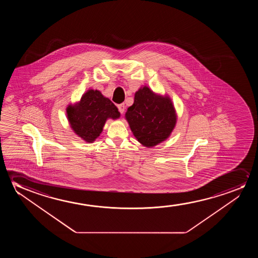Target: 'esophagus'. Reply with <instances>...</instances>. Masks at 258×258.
Returning a JSON list of instances; mask_svg holds the SVG:
<instances>
[{"mask_svg":"<svg viewBox=\"0 0 258 258\" xmlns=\"http://www.w3.org/2000/svg\"><path fill=\"white\" fill-rule=\"evenodd\" d=\"M117 107H118L119 112H120V113L122 114V113H124V111H125V106H124V104H120V105H118Z\"/></svg>","mask_w":258,"mask_h":258,"instance_id":"1","label":"esophagus"}]
</instances>
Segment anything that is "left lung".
Listing matches in <instances>:
<instances>
[{
	"instance_id": "obj_1",
	"label": "left lung",
	"mask_w": 258,
	"mask_h": 258,
	"mask_svg": "<svg viewBox=\"0 0 258 258\" xmlns=\"http://www.w3.org/2000/svg\"><path fill=\"white\" fill-rule=\"evenodd\" d=\"M126 119L139 143L146 147L166 140L176 123V114L169 98L156 95L148 87L139 89Z\"/></svg>"
}]
</instances>
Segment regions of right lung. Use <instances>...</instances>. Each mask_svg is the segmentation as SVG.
I'll return each mask as SVG.
<instances>
[{
  "label": "right lung",
  "instance_id": "1",
  "mask_svg": "<svg viewBox=\"0 0 258 258\" xmlns=\"http://www.w3.org/2000/svg\"><path fill=\"white\" fill-rule=\"evenodd\" d=\"M67 114L76 134L88 143L99 137L107 118L116 119L120 116L114 104L97 90H89L80 102L69 106Z\"/></svg>",
  "mask_w": 258,
  "mask_h": 258
}]
</instances>
